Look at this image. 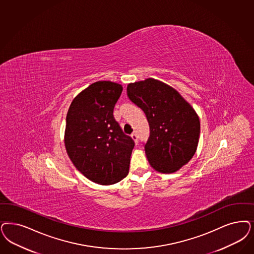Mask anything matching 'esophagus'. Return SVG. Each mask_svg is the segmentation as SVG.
<instances>
[{"mask_svg": "<svg viewBox=\"0 0 254 254\" xmlns=\"http://www.w3.org/2000/svg\"><path fill=\"white\" fill-rule=\"evenodd\" d=\"M131 138L134 140V141L136 142V144H137V143H138V141H139V140H138V135H137L136 133H132Z\"/></svg>", "mask_w": 254, "mask_h": 254, "instance_id": "1", "label": "esophagus"}]
</instances>
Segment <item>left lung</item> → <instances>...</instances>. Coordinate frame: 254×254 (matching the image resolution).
Segmentation results:
<instances>
[{
  "label": "left lung",
  "instance_id": "obj_1",
  "mask_svg": "<svg viewBox=\"0 0 254 254\" xmlns=\"http://www.w3.org/2000/svg\"><path fill=\"white\" fill-rule=\"evenodd\" d=\"M127 96L146 115L150 135L144 150L150 165L175 173L192 158L199 142L200 120L174 88L154 79L130 83Z\"/></svg>",
  "mask_w": 254,
  "mask_h": 254
}]
</instances>
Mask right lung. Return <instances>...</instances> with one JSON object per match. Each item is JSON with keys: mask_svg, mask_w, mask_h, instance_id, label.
I'll list each match as a JSON object with an SVG mask.
<instances>
[{"mask_svg": "<svg viewBox=\"0 0 254 254\" xmlns=\"http://www.w3.org/2000/svg\"><path fill=\"white\" fill-rule=\"evenodd\" d=\"M122 85L96 81L76 96L66 115L64 144L68 157L89 180L115 184L129 171L135 142L114 119Z\"/></svg>", "mask_w": 254, "mask_h": 254, "instance_id": "1", "label": "right lung"}]
</instances>
